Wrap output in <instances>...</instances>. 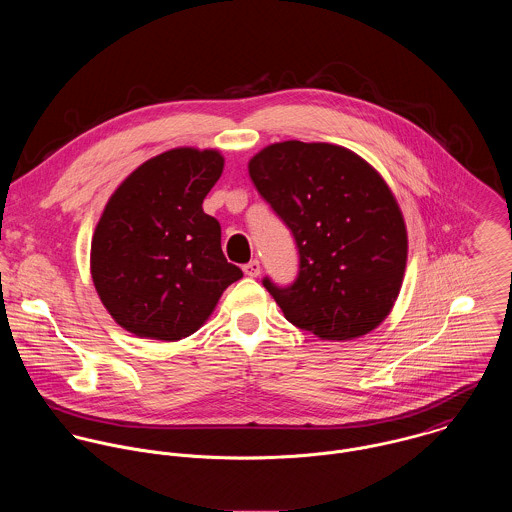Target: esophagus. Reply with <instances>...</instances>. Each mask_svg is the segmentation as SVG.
<instances>
[{"label":"esophagus","instance_id":"34e87169","mask_svg":"<svg viewBox=\"0 0 512 512\" xmlns=\"http://www.w3.org/2000/svg\"><path fill=\"white\" fill-rule=\"evenodd\" d=\"M244 274L248 276V278H258L260 276V262L258 260H252V262H248V264H244Z\"/></svg>","mask_w":512,"mask_h":512}]
</instances>
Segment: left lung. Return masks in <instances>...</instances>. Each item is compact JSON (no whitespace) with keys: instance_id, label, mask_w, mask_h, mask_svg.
<instances>
[{"instance_id":"left-lung-1","label":"left lung","mask_w":512,"mask_h":512,"mask_svg":"<svg viewBox=\"0 0 512 512\" xmlns=\"http://www.w3.org/2000/svg\"><path fill=\"white\" fill-rule=\"evenodd\" d=\"M250 179L290 228L299 270L264 288L295 327L327 341L366 335L390 313L408 236L382 177L345 147L282 142L250 159Z\"/></svg>"}]
</instances>
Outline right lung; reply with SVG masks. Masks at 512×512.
Listing matches in <instances>:
<instances>
[{
    "mask_svg": "<svg viewBox=\"0 0 512 512\" xmlns=\"http://www.w3.org/2000/svg\"><path fill=\"white\" fill-rule=\"evenodd\" d=\"M222 165L219 151L177 147L147 159L110 197L94 230L90 272L126 331L189 337L242 278L222 254L219 220L203 211Z\"/></svg>",
    "mask_w": 512,
    "mask_h": 512,
    "instance_id": "1",
    "label": "right lung"
}]
</instances>
